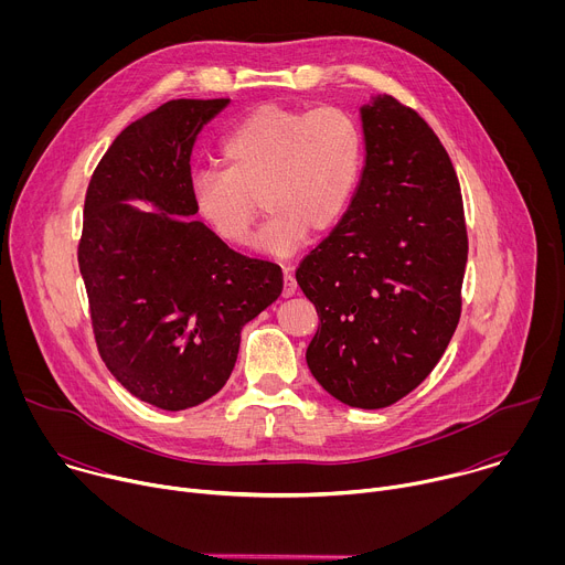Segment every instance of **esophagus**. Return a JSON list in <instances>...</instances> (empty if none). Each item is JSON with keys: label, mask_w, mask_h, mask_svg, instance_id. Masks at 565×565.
Listing matches in <instances>:
<instances>
[{"label": "esophagus", "mask_w": 565, "mask_h": 565, "mask_svg": "<svg viewBox=\"0 0 565 565\" xmlns=\"http://www.w3.org/2000/svg\"><path fill=\"white\" fill-rule=\"evenodd\" d=\"M295 292H297V281H295L290 268H286L284 270V297H292Z\"/></svg>", "instance_id": "1"}]
</instances>
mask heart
<instances>
[{
	"label": "heart",
	"instance_id": "b5f03b06",
	"mask_svg": "<svg viewBox=\"0 0 565 565\" xmlns=\"http://www.w3.org/2000/svg\"><path fill=\"white\" fill-rule=\"evenodd\" d=\"M362 151V129L342 107L264 105L223 138L225 172L207 170L192 181L194 214L221 244L244 248L262 199L270 218L259 246L292 250L308 232H329L344 216Z\"/></svg>",
	"mask_w": 565,
	"mask_h": 565
}]
</instances>
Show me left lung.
Wrapping results in <instances>:
<instances>
[{
  "mask_svg": "<svg viewBox=\"0 0 565 565\" xmlns=\"http://www.w3.org/2000/svg\"><path fill=\"white\" fill-rule=\"evenodd\" d=\"M362 125L351 207L295 277L319 315L310 373L344 405L382 409L434 371L458 327L467 225L449 153L418 111L382 96Z\"/></svg>",
  "mask_w": 565,
  "mask_h": 565,
  "instance_id": "1",
  "label": "left lung"
}]
</instances>
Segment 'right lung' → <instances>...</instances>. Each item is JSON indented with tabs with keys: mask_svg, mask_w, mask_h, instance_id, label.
<instances>
[{
	"mask_svg": "<svg viewBox=\"0 0 565 565\" xmlns=\"http://www.w3.org/2000/svg\"><path fill=\"white\" fill-rule=\"evenodd\" d=\"M230 100H170L125 127L85 196L77 266L98 353L138 399L181 412L227 382L241 329L284 288L277 264L230 250L185 216L190 156L203 125ZM151 200L160 213L124 201Z\"/></svg>",
	"mask_w": 565,
	"mask_h": 565,
	"instance_id": "right-lung-1",
	"label": "right lung"
}]
</instances>
